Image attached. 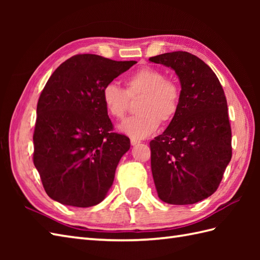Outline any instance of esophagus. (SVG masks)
<instances>
[{"label":"esophagus","instance_id":"esophagus-1","mask_svg":"<svg viewBox=\"0 0 260 260\" xmlns=\"http://www.w3.org/2000/svg\"><path fill=\"white\" fill-rule=\"evenodd\" d=\"M140 143H141V141L137 140V139H134V137H132V139H131V144H132V145L140 144Z\"/></svg>","mask_w":260,"mask_h":260}]
</instances>
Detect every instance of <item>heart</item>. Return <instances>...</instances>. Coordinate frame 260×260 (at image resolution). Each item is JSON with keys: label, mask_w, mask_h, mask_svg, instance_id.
I'll return each mask as SVG.
<instances>
[{"label": "heart", "mask_w": 260, "mask_h": 260, "mask_svg": "<svg viewBox=\"0 0 260 260\" xmlns=\"http://www.w3.org/2000/svg\"><path fill=\"white\" fill-rule=\"evenodd\" d=\"M126 90L115 82H108L102 90L104 106L115 119H123L129 107V98L141 96L133 117L119 125V131L134 139H143L157 129L159 123L173 120L180 108L181 88L164 71L143 67L125 79Z\"/></svg>", "instance_id": "1"}]
</instances>
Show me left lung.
Wrapping results in <instances>:
<instances>
[{"label": "left lung", "instance_id": "obj_1", "mask_svg": "<svg viewBox=\"0 0 260 260\" xmlns=\"http://www.w3.org/2000/svg\"><path fill=\"white\" fill-rule=\"evenodd\" d=\"M150 61L172 68L181 82L178 114L150 142L157 194L169 204L197 203L217 191L233 156L227 99L218 77L194 54L168 52Z\"/></svg>", "mask_w": 260, "mask_h": 260}]
</instances>
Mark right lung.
Masks as SVG:
<instances>
[{"label":"right lung","instance_id":"add662e5","mask_svg":"<svg viewBox=\"0 0 260 260\" xmlns=\"http://www.w3.org/2000/svg\"><path fill=\"white\" fill-rule=\"evenodd\" d=\"M135 63L76 54L47 81L37 106L33 163L52 200L88 208L106 197L131 142L113 132L102 90Z\"/></svg>","mask_w":260,"mask_h":260}]
</instances>
